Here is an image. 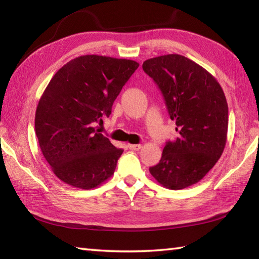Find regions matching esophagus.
<instances>
[{"label":"esophagus","mask_w":259,"mask_h":259,"mask_svg":"<svg viewBox=\"0 0 259 259\" xmlns=\"http://www.w3.org/2000/svg\"><path fill=\"white\" fill-rule=\"evenodd\" d=\"M128 148L131 150H139L142 148L141 145H131V144H128Z\"/></svg>","instance_id":"obj_1"}]
</instances>
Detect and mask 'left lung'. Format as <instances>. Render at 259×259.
<instances>
[{"label": "left lung", "mask_w": 259, "mask_h": 259, "mask_svg": "<svg viewBox=\"0 0 259 259\" xmlns=\"http://www.w3.org/2000/svg\"><path fill=\"white\" fill-rule=\"evenodd\" d=\"M142 69L160 89L178 131L149 171L168 189L187 188L205 177L223 155L228 131L226 97L213 75L180 54L148 59Z\"/></svg>", "instance_id": "8db88e82"}]
</instances>
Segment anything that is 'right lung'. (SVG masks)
<instances>
[{
  "instance_id": "right-lung-1",
  "label": "right lung",
  "mask_w": 259,
  "mask_h": 259,
  "mask_svg": "<svg viewBox=\"0 0 259 259\" xmlns=\"http://www.w3.org/2000/svg\"><path fill=\"white\" fill-rule=\"evenodd\" d=\"M138 67L134 60L88 54L64 64L49 82L36 107L35 134L43 157L63 183L88 190L113 175L123 150L96 124L111 114Z\"/></svg>"
}]
</instances>
